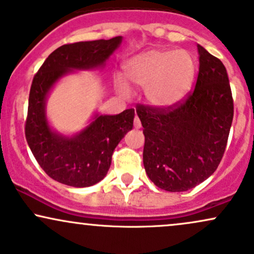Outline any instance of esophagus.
<instances>
[{
  "instance_id": "34e87169",
  "label": "esophagus",
  "mask_w": 254,
  "mask_h": 254,
  "mask_svg": "<svg viewBox=\"0 0 254 254\" xmlns=\"http://www.w3.org/2000/svg\"><path fill=\"white\" fill-rule=\"evenodd\" d=\"M133 127H136V129H139V127H142V124H141V121H139V118L137 117H135V119H133Z\"/></svg>"
}]
</instances>
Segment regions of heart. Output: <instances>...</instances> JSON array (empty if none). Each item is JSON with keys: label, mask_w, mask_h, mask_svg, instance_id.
Returning <instances> with one entry per match:
<instances>
[{"label": "heart", "mask_w": 254, "mask_h": 254, "mask_svg": "<svg viewBox=\"0 0 254 254\" xmlns=\"http://www.w3.org/2000/svg\"><path fill=\"white\" fill-rule=\"evenodd\" d=\"M123 70L129 82L144 87L148 103L159 109H171L190 92L196 63L188 51L151 49L131 57ZM117 86L122 92H127L124 81L117 80Z\"/></svg>", "instance_id": "1"}]
</instances>
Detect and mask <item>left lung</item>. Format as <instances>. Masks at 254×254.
<instances>
[{
    "mask_svg": "<svg viewBox=\"0 0 254 254\" xmlns=\"http://www.w3.org/2000/svg\"><path fill=\"white\" fill-rule=\"evenodd\" d=\"M197 48V81L182 103L171 109L136 106L143 127L145 172L165 191H188L216 171L234 116L232 89L223 63L203 46Z\"/></svg>",
    "mask_w": 254,
    "mask_h": 254,
    "instance_id": "left-lung-1",
    "label": "left lung"
}]
</instances>
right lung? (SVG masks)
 <instances>
[{"mask_svg":"<svg viewBox=\"0 0 254 254\" xmlns=\"http://www.w3.org/2000/svg\"><path fill=\"white\" fill-rule=\"evenodd\" d=\"M122 37L64 44L49 55L34 75L28 98L25 136L32 154L49 177L74 188H87L104 179L121 139L132 129L135 111L97 116L75 137L57 135L45 118V99L55 82L72 69L103 65Z\"/></svg>","mask_w":254,"mask_h":254,"instance_id":"obj_1","label":"right lung"}]
</instances>
